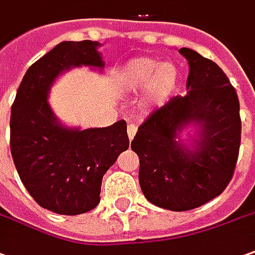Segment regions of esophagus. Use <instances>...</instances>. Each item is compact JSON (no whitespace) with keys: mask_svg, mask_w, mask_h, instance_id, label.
I'll return each instance as SVG.
<instances>
[{"mask_svg":"<svg viewBox=\"0 0 255 255\" xmlns=\"http://www.w3.org/2000/svg\"><path fill=\"white\" fill-rule=\"evenodd\" d=\"M127 129H128V138H129V141H132L135 134H136V127H135L134 124H129Z\"/></svg>","mask_w":255,"mask_h":255,"instance_id":"1","label":"esophagus"}]
</instances>
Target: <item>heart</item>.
Returning <instances> with one entry per match:
<instances>
[{
	"mask_svg": "<svg viewBox=\"0 0 255 255\" xmlns=\"http://www.w3.org/2000/svg\"><path fill=\"white\" fill-rule=\"evenodd\" d=\"M180 71L173 62H160L150 57H138L119 72V86L126 93H139L145 89L142 109L164 105L180 85Z\"/></svg>",
	"mask_w": 255,
	"mask_h": 255,
	"instance_id": "obj_1",
	"label": "heart"
}]
</instances>
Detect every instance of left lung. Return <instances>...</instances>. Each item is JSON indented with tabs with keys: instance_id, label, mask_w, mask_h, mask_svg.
Masks as SVG:
<instances>
[{
	"instance_id": "left-lung-1",
	"label": "left lung",
	"mask_w": 255,
	"mask_h": 255,
	"mask_svg": "<svg viewBox=\"0 0 255 255\" xmlns=\"http://www.w3.org/2000/svg\"><path fill=\"white\" fill-rule=\"evenodd\" d=\"M186 96H174L138 128L131 149L139 157V186L153 205L176 212L207 204L228 187L240 148V105L214 61L191 48ZM189 133L188 144L181 138Z\"/></svg>"
}]
</instances>
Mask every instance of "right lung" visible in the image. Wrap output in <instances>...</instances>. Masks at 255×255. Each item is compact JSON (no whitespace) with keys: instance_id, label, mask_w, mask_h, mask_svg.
<instances>
[{"instance_id":"1","label":"right lung","mask_w":255,"mask_h":255,"mask_svg":"<svg viewBox=\"0 0 255 255\" xmlns=\"http://www.w3.org/2000/svg\"><path fill=\"white\" fill-rule=\"evenodd\" d=\"M99 41H61L26 71L11 109V153L26 190L51 212L79 215L98 207L105 173L129 139L124 120L102 128L67 127L48 93L75 67L103 71Z\"/></svg>"}]
</instances>
